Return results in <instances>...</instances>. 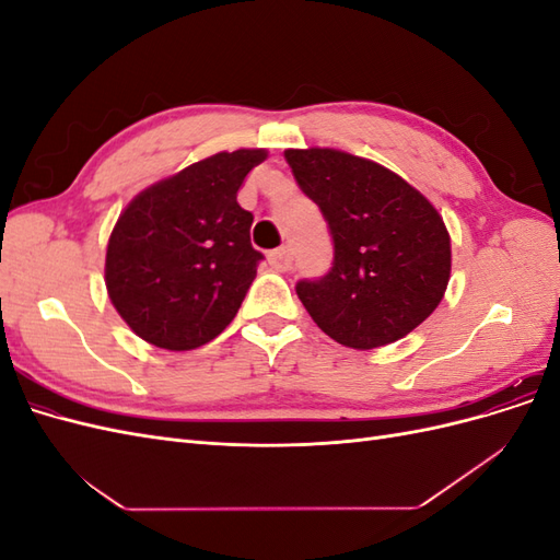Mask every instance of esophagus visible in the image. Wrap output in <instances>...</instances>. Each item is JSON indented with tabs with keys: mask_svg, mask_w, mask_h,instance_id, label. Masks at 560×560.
Segmentation results:
<instances>
[{
	"mask_svg": "<svg viewBox=\"0 0 560 560\" xmlns=\"http://www.w3.org/2000/svg\"><path fill=\"white\" fill-rule=\"evenodd\" d=\"M268 261L276 270H290L294 261V252L292 247H278L268 254Z\"/></svg>",
	"mask_w": 560,
	"mask_h": 560,
	"instance_id": "esophagus-1",
	"label": "esophagus"
}]
</instances>
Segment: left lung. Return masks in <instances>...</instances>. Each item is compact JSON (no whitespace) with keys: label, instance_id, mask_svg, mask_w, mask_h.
I'll use <instances>...</instances> for the list:
<instances>
[{"label":"left lung","instance_id":"8db88e82","mask_svg":"<svg viewBox=\"0 0 560 560\" xmlns=\"http://www.w3.org/2000/svg\"><path fill=\"white\" fill-rule=\"evenodd\" d=\"M294 179L327 219L334 264L296 294L336 343L371 350L425 322L451 278L442 214L387 167L338 149H287Z\"/></svg>","mask_w":560,"mask_h":560}]
</instances>
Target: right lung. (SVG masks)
<instances>
[{"instance_id": "1", "label": "right lung", "mask_w": 560, "mask_h": 560, "mask_svg": "<svg viewBox=\"0 0 560 560\" xmlns=\"http://www.w3.org/2000/svg\"><path fill=\"white\" fill-rule=\"evenodd\" d=\"M266 149L219 151L135 196L109 235L105 284L147 343L194 350L222 334L257 278L252 212L238 206Z\"/></svg>"}]
</instances>
